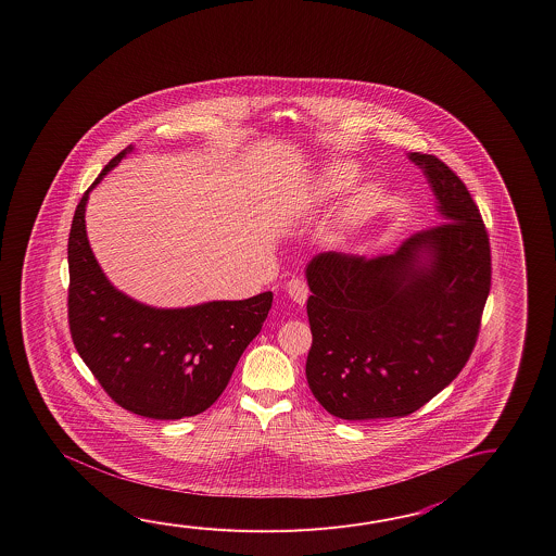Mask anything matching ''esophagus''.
<instances>
[{"label": "esophagus", "mask_w": 556, "mask_h": 556, "mask_svg": "<svg viewBox=\"0 0 556 556\" xmlns=\"http://www.w3.org/2000/svg\"><path fill=\"white\" fill-rule=\"evenodd\" d=\"M286 292L298 304H304L307 300V294H309V288H307V283L302 278H292V280H288V283H286Z\"/></svg>", "instance_id": "esophagus-1"}]
</instances>
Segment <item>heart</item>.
I'll use <instances>...</instances> for the list:
<instances>
[{
	"label": "heart",
	"mask_w": 556,
	"mask_h": 556,
	"mask_svg": "<svg viewBox=\"0 0 556 556\" xmlns=\"http://www.w3.org/2000/svg\"><path fill=\"white\" fill-rule=\"evenodd\" d=\"M352 180H354V168H350V166H336V168H331L330 173H328V177L324 180L321 192H324V194L340 192V190L345 189ZM371 194H374V192H369V190L359 192L354 201H352L350 214H352V216H359V214L366 213L367 208H369V204H371Z\"/></svg>",
	"instance_id": "1"
}]
</instances>
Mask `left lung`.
I'll use <instances>...</instances> for the list:
<instances>
[{"label": "left lung", "mask_w": 556, "mask_h": 556, "mask_svg": "<svg viewBox=\"0 0 556 556\" xmlns=\"http://www.w3.org/2000/svg\"><path fill=\"white\" fill-rule=\"evenodd\" d=\"M409 159L443 223L393 254L328 252L307 264V386L348 421L405 417L445 390L471 357L491 290V244L471 192L435 154Z\"/></svg>", "instance_id": "8db88e82"}]
</instances>
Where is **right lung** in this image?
I'll return each instance as SVG.
<instances>
[{"instance_id":"obj_1","label":"right lung","mask_w":556,"mask_h":556,"mask_svg":"<svg viewBox=\"0 0 556 556\" xmlns=\"http://www.w3.org/2000/svg\"><path fill=\"white\" fill-rule=\"evenodd\" d=\"M130 147L113 156L73 214L67 319L75 350L106 395L130 414L180 419L208 409L273 307V292L154 309L117 292L101 273L85 232L89 190Z\"/></svg>"}]
</instances>
